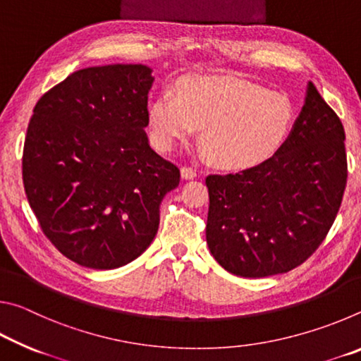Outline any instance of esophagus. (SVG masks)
<instances>
[{
	"instance_id": "obj_1",
	"label": "esophagus",
	"mask_w": 361,
	"mask_h": 361,
	"mask_svg": "<svg viewBox=\"0 0 361 361\" xmlns=\"http://www.w3.org/2000/svg\"><path fill=\"white\" fill-rule=\"evenodd\" d=\"M181 176L185 180H191V178H194V176H197V172H195V170L189 166H185V167H181Z\"/></svg>"
}]
</instances>
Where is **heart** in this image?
<instances>
[{"mask_svg":"<svg viewBox=\"0 0 361 361\" xmlns=\"http://www.w3.org/2000/svg\"><path fill=\"white\" fill-rule=\"evenodd\" d=\"M148 121L157 148L172 149L202 129L205 151L219 167L248 169L271 157L293 121L285 95L237 78L188 76L176 95L161 92L149 103Z\"/></svg>","mask_w":361,"mask_h":361,"instance_id":"b5f03b06","label":"heart"}]
</instances>
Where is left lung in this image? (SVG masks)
I'll return each mask as SVG.
<instances>
[{
    "mask_svg": "<svg viewBox=\"0 0 361 361\" xmlns=\"http://www.w3.org/2000/svg\"><path fill=\"white\" fill-rule=\"evenodd\" d=\"M342 122L309 82L279 151L239 173L209 175L207 243L226 271L259 279L301 266L325 240L347 183Z\"/></svg>",
    "mask_w": 361,
    "mask_h": 361,
    "instance_id": "8db88e82",
    "label": "left lung"
}]
</instances>
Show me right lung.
<instances>
[{
  "mask_svg": "<svg viewBox=\"0 0 361 361\" xmlns=\"http://www.w3.org/2000/svg\"><path fill=\"white\" fill-rule=\"evenodd\" d=\"M154 78L145 65L78 70L35 105L23 188L41 231L79 266L116 269L154 239L159 205L180 169L151 149L145 127Z\"/></svg>",
  "mask_w": 361,
  "mask_h": 361,
  "instance_id": "obj_1",
  "label": "right lung"
}]
</instances>
